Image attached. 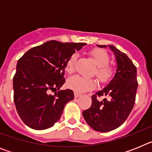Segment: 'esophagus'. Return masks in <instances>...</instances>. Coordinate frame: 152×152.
<instances>
[{
    "mask_svg": "<svg viewBox=\"0 0 152 152\" xmlns=\"http://www.w3.org/2000/svg\"><path fill=\"white\" fill-rule=\"evenodd\" d=\"M81 96V94H79V93H77V92H75V96L76 98L77 97H79V96Z\"/></svg>",
    "mask_w": 152,
    "mask_h": 152,
    "instance_id": "1",
    "label": "esophagus"
}]
</instances>
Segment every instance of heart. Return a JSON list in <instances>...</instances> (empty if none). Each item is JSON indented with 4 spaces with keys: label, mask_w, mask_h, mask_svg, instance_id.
Instances as JSON below:
<instances>
[{
    "label": "heart",
    "mask_w": 152,
    "mask_h": 152,
    "mask_svg": "<svg viewBox=\"0 0 152 152\" xmlns=\"http://www.w3.org/2000/svg\"><path fill=\"white\" fill-rule=\"evenodd\" d=\"M90 55L97 65L96 75L101 82H107L113 75V70L108 65L110 58L105 51L95 49L90 52ZM77 54H73L68 58L65 64V71L68 73H72L75 70V64L77 60ZM67 87L75 92H84L95 88L96 82L92 78H86L80 75L71 77L67 81Z\"/></svg>",
    "instance_id": "1"
}]
</instances>
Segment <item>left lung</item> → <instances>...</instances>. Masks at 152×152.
Masks as SVG:
<instances>
[{"mask_svg":"<svg viewBox=\"0 0 152 152\" xmlns=\"http://www.w3.org/2000/svg\"><path fill=\"white\" fill-rule=\"evenodd\" d=\"M108 46L116 58V73L105 88L93 95L91 107L82 113L88 126L100 132L116 129L126 121L135 104L138 88L136 67L125 53L113 45ZM101 96L109 99L99 102L96 97Z\"/></svg>","mask_w":152,"mask_h":152,"instance_id":"left-lung-1","label":"left lung"}]
</instances>
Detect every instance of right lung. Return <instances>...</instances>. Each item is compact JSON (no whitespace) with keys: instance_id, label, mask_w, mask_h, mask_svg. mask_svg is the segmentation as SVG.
<instances>
[{"instance_id":"obj_1","label":"right lung","mask_w":152,"mask_h":152,"mask_svg":"<svg viewBox=\"0 0 152 152\" xmlns=\"http://www.w3.org/2000/svg\"><path fill=\"white\" fill-rule=\"evenodd\" d=\"M86 43L51 40L28 50L18 60L13 79V100L19 116L29 128L43 130L54 126L68 102L74 100L72 90H59L67 61Z\"/></svg>"}]
</instances>
